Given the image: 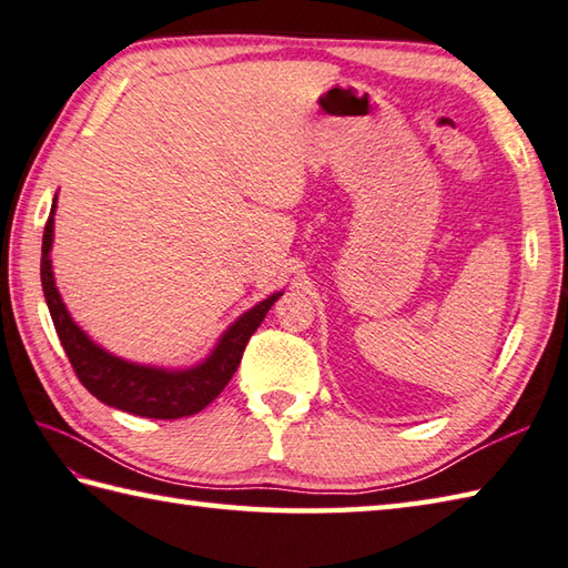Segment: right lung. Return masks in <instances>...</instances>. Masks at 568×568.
<instances>
[{"instance_id": "right-lung-1", "label": "right lung", "mask_w": 568, "mask_h": 568, "mask_svg": "<svg viewBox=\"0 0 568 568\" xmlns=\"http://www.w3.org/2000/svg\"><path fill=\"white\" fill-rule=\"evenodd\" d=\"M53 212L55 200L43 229L41 246V285L45 295L48 312L53 317L58 339L63 344L80 383L104 405L124 409V413L151 417V419H178L190 417L207 407L220 395L226 383L236 373L244 348L251 334L261 327L263 317L283 293L265 297L263 303L244 312L232 327H229L214 352L202 364L185 371H165L153 366H139L112 356L102 346L94 344L65 310L63 300L53 281L51 271V244H53Z\"/></svg>"}]
</instances>
